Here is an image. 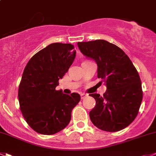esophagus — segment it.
Segmentation results:
<instances>
[{"label":"esophagus","instance_id":"obj_1","mask_svg":"<svg viewBox=\"0 0 156 156\" xmlns=\"http://www.w3.org/2000/svg\"><path fill=\"white\" fill-rule=\"evenodd\" d=\"M86 96H87L86 94H84V93H81V99H83V98H85V97H86Z\"/></svg>","mask_w":156,"mask_h":156}]
</instances>
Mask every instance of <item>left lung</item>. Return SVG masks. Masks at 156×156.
Returning a JSON list of instances; mask_svg holds the SVG:
<instances>
[{"instance_id":"1","label":"left lung","mask_w":156,"mask_h":156,"mask_svg":"<svg viewBox=\"0 0 156 156\" xmlns=\"http://www.w3.org/2000/svg\"><path fill=\"white\" fill-rule=\"evenodd\" d=\"M83 55L98 65V78L107 90L101 96L89 94L96 105L90 119L98 129L115 132L125 129L137 116L142 100V83L128 55L115 44L105 40L78 42Z\"/></svg>"}]
</instances>
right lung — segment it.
Returning <instances> with one entry per match:
<instances>
[{
	"label": "right lung",
	"mask_w": 156,
	"mask_h": 156,
	"mask_svg": "<svg viewBox=\"0 0 156 156\" xmlns=\"http://www.w3.org/2000/svg\"><path fill=\"white\" fill-rule=\"evenodd\" d=\"M75 55L71 44H51L32 57L24 68L18 89L20 108L27 124L38 133L53 135L65 129L81 100L78 93L69 95L55 89Z\"/></svg>",
	"instance_id": "obj_1"
}]
</instances>
